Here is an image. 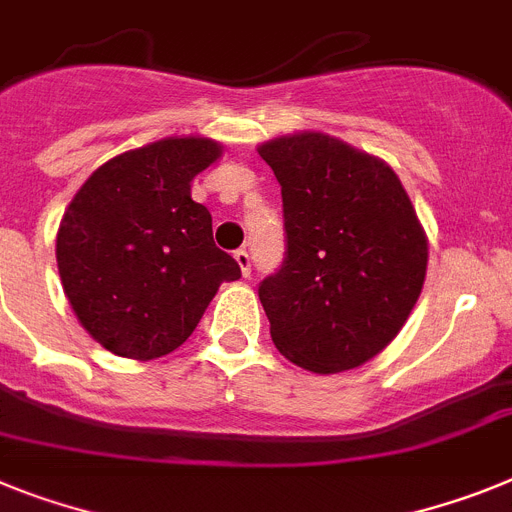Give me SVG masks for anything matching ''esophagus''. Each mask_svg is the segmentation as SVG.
<instances>
[{"label":"esophagus","instance_id":"obj_1","mask_svg":"<svg viewBox=\"0 0 512 512\" xmlns=\"http://www.w3.org/2000/svg\"><path fill=\"white\" fill-rule=\"evenodd\" d=\"M235 261H238L243 277H248V274H251V253H248L246 248H238V251H235Z\"/></svg>","mask_w":512,"mask_h":512}]
</instances>
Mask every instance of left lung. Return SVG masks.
I'll return each instance as SVG.
<instances>
[{
  "label": "left lung",
  "mask_w": 512,
  "mask_h": 512,
  "mask_svg": "<svg viewBox=\"0 0 512 512\" xmlns=\"http://www.w3.org/2000/svg\"><path fill=\"white\" fill-rule=\"evenodd\" d=\"M282 186L285 259L259 285L274 347L313 373L368 362L399 334L427 272V240L391 168L326 134L266 142Z\"/></svg>",
  "instance_id": "obj_1"
}]
</instances>
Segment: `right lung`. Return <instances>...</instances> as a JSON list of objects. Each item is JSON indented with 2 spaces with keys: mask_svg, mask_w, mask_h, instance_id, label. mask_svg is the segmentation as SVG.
Wrapping results in <instances>:
<instances>
[{
  "mask_svg": "<svg viewBox=\"0 0 512 512\" xmlns=\"http://www.w3.org/2000/svg\"><path fill=\"white\" fill-rule=\"evenodd\" d=\"M212 139H160L100 165L56 238V264L80 323L113 355L152 360L181 347L222 282L240 279L214 246L212 214L191 181L214 163Z\"/></svg>",
  "mask_w": 512,
  "mask_h": 512,
  "instance_id": "add662e5",
  "label": "right lung"
}]
</instances>
